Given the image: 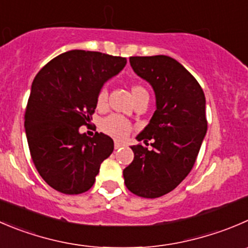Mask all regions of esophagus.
<instances>
[{"label":"esophagus","mask_w":248,"mask_h":248,"mask_svg":"<svg viewBox=\"0 0 248 248\" xmlns=\"http://www.w3.org/2000/svg\"><path fill=\"white\" fill-rule=\"evenodd\" d=\"M115 149H120V148H122V146H124V144L122 143H120V141H115Z\"/></svg>","instance_id":"34e87169"}]
</instances>
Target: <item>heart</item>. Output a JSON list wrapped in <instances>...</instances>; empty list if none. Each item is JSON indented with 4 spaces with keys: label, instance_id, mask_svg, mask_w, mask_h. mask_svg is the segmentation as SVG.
<instances>
[{
    "label": "heart",
    "instance_id": "obj_1",
    "mask_svg": "<svg viewBox=\"0 0 248 248\" xmlns=\"http://www.w3.org/2000/svg\"><path fill=\"white\" fill-rule=\"evenodd\" d=\"M132 95H133L134 100L139 99L141 97H149V93L143 86L140 85H133L132 86ZM108 103V91L107 88H102L97 94V108L99 110H103L107 108ZM100 128L104 133L109 134V136L114 137L115 139H124L131 132V124L127 121L124 117L119 116V115H110V116L105 117L100 124Z\"/></svg>",
    "mask_w": 248,
    "mask_h": 248
}]
</instances>
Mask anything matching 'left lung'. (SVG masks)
I'll return each mask as SVG.
<instances>
[{
    "label": "left lung",
    "mask_w": 248,
    "mask_h": 248,
    "mask_svg": "<svg viewBox=\"0 0 248 248\" xmlns=\"http://www.w3.org/2000/svg\"><path fill=\"white\" fill-rule=\"evenodd\" d=\"M134 73L153 87L156 110L131 146L134 158L124 170L131 193L146 199L166 195L190 173L207 132L206 99L196 78L167 55L129 58ZM153 149L149 151L147 141Z\"/></svg>",
    "instance_id": "1"
}]
</instances>
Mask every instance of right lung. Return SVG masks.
<instances>
[{
	"instance_id": "1",
	"label": "right lung",
	"mask_w": 248,
	"mask_h": 248,
	"mask_svg": "<svg viewBox=\"0 0 248 248\" xmlns=\"http://www.w3.org/2000/svg\"><path fill=\"white\" fill-rule=\"evenodd\" d=\"M126 58L74 49L46 64L31 86L25 133L31 158L46 183L59 193L90 190L100 165L114 150L104 133L86 136L103 85L126 65Z\"/></svg>"
}]
</instances>
